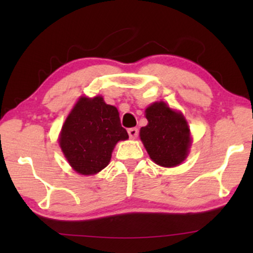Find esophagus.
<instances>
[{"instance_id":"1","label":"esophagus","mask_w":253,"mask_h":253,"mask_svg":"<svg viewBox=\"0 0 253 253\" xmlns=\"http://www.w3.org/2000/svg\"><path fill=\"white\" fill-rule=\"evenodd\" d=\"M138 131L137 127H130L129 130H127V133H129V137L131 138V139H136L137 136H138Z\"/></svg>"}]
</instances>
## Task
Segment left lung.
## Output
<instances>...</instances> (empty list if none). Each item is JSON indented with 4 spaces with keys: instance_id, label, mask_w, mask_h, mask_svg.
<instances>
[{
    "instance_id": "1",
    "label": "left lung",
    "mask_w": 253,
    "mask_h": 253,
    "mask_svg": "<svg viewBox=\"0 0 253 253\" xmlns=\"http://www.w3.org/2000/svg\"><path fill=\"white\" fill-rule=\"evenodd\" d=\"M145 116L148 123L141 127L139 134L150 158L167 168L182 164L191 146L190 129L184 116L164 101L148 106Z\"/></svg>"
}]
</instances>
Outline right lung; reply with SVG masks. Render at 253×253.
<instances>
[{"instance_id":"obj_1","label":"right lung","mask_w":253,"mask_h":253,"mask_svg":"<svg viewBox=\"0 0 253 253\" xmlns=\"http://www.w3.org/2000/svg\"><path fill=\"white\" fill-rule=\"evenodd\" d=\"M129 138L116 107L102 96H82L62 126L60 146L74 170L94 175L107 167L114 147Z\"/></svg>"}]
</instances>
